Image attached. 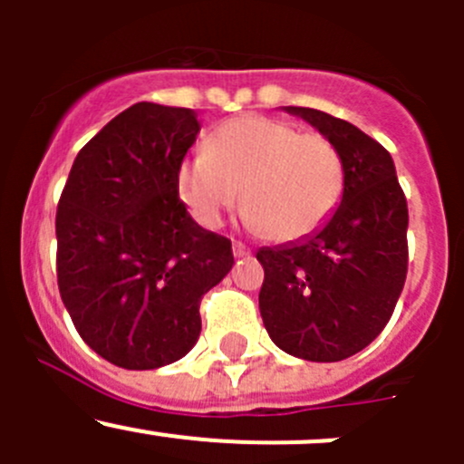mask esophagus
<instances>
[{
	"label": "esophagus",
	"instance_id": "1",
	"mask_svg": "<svg viewBox=\"0 0 464 464\" xmlns=\"http://www.w3.org/2000/svg\"><path fill=\"white\" fill-rule=\"evenodd\" d=\"M233 256H236V258H249L251 249L242 245V242H233Z\"/></svg>",
	"mask_w": 464,
	"mask_h": 464
}]
</instances>
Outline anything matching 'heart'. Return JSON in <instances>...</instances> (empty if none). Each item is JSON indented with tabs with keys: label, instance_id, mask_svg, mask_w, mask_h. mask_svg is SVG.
Returning a JSON list of instances; mask_svg holds the SVG:
<instances>
[{
	"label": "heart",
	"instance_id": "heart-1",
	"mask_svg": "<svg viewBox=\"0 0 464 464\" xmlns=\"http://www.w3.org/2000/svg\"><path fill=\"white\" fill-rule=\"evenodd\" d=\"M177 190L204 227H218L242 198L262 236L296 242L319 231L339 206L343 161L325 134L271 116H237L210 134L206 150L184 159Z\"/></svg>",
	"mask_w": 464,
	"mask_h": 464
}]
</instances>
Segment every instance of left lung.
<instances>
[{"instance_id":"8db88e82","label":"left lung","mask_w":464,"mask_h":464,"mask_svg":"<svg viewBox=\"0 0 464 464\" xmlns=\"http://www.w3.org/2000/svg\"><path fill=\"white\" fill-rule=\"evenodd\" d=\"M336 145L343 199L301 242L262 246L260 314L271 341L307 362H341L391 321L409 271V206L391 154L353 123L287 107Z\"/></svg>"}]
</instances>
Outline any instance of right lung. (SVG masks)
Returning <instances> with one entry per match:
<instances>
[{
  "label": "right lung",
  "mask_w": 464,
  "mask_h": 464,
  "mask_svg": "<svg viewBox=\"0 0 464 464\" xmlns=\"http://www.w3.org/2000/svg\"><path fill=\"white\" fill-rule=\"evenodd\" d=\"M198 134L193 110L137 102L78 152L60 195V296L82 341L119 368L190 353L202 296L233 266L231 240L199 227L177 190Z\"/></svg>",
  "instance_id": "obj_1"
}]
</instances>
